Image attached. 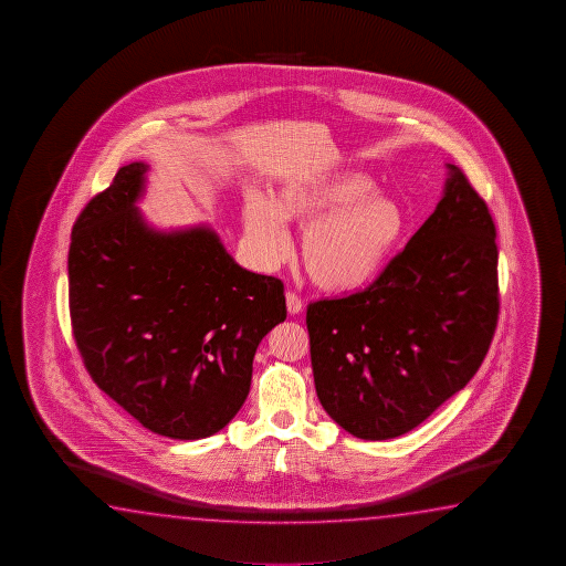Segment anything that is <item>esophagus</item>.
Returning <instances> with one entry per match:
<instances>
[{
	"label": "esophagus",
	"instance_id": "34e87169",
	"mask_svg": "<svg viewBox=\"0 0 566 566\" xmlns=\"http://www.w3.org/2000/svg\"><path fill=\"white\" fill-rule=\"evenodd\" d=\"M287 311L289 315H298L303 311V301L295 293H287Z\"/></svg>",
	"mask_w": 566,
	"mask_h": 566
}]
</instances>
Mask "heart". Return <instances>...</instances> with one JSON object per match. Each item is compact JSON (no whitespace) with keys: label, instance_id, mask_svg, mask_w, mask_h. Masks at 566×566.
Listing matches in <instances>:
<instances>
[{"label":"heart","instance_id":"b5f03b06","mask_svg":"<svg viewBox=\"0 0 566 566\" xmlns=\"http://www.w3.org/2000/svg\"><path fill=\"white\" fill-rule=\"evenodd\" d=\"M285 223L305 224L298 258L316 287L348 293L382 273L406 230L398 201L374 188L368 174L331 168L279 184L271 198L248 193L243 231L263 269H275L291 250Z\"/></svg>","mask_w":566,"mask_h":566}]
</instances>
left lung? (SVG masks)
<instances>
[{"label":"left lung","instance_id":"obj_1","mask_svg":"<svg viewBox=\"0 0 566 566\" xmlns=\"http://www.w3.org/2000/svg\"><path fill=\"white\" fill-rule=\"evenodd\" d=\"M441 200L370 287L307 308L318 400L360 440L413 430L480 370L497 326V245L455 164Z\"/></svg>","mask_w":566,"mask_h":566}]
</instances>
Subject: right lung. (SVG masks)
Returning a JSON list of instances; mask_svg holds the SVG:
<instances>
[{
  "label": "right lung",
  "instance_id": "1",
  "mask_svg": "<svg viewBox=\"0 0 566 566\" xmlns=\"http://www.w3.org/2000/svg\"><path fill=\"white\" fill-rule=\"evenodd\" d=\"M148 170L123 166L75 221L73 335L96 386L146 430L200 440L245 402L259 343L287 318L283 283L238 265L210 223L146 220Z\"/></svg>",
  "mask_w": 566,
  "mask_h": 566
}]
</instances>
